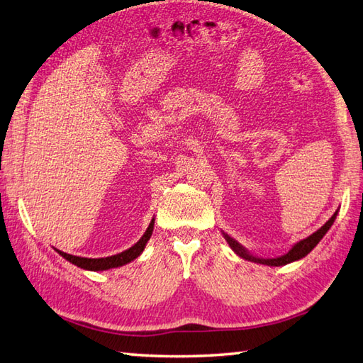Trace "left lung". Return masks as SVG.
I'll list each match as a JSON object with an SVG mask.
<instances>
[{"label": "left lung", "instance_id": "8db88e82", "mask_svg": "<svg viewBox=\"0 0 363 363\" xmlns=\"http://www.w3.org/2000/svg\"><path fill=\"white\" fill-rule=\"evenodd\" d=\"M337 214L338 211L335 213L330 219H328L324 225H322L318 232H314L313 235H309L308 238L301 240L296 242L295 246H292V249L289 250L287 254L281 255V257H276V259H260V257H254L250 255L247 250L242 247L238 241H235L233 238H230L228 235L223 233V238L227 240V242L230 245V247H232L236 254H238L240 257H242L245 260H249V262H255V263H260V265H268V267H282V265H287V263H292L295 260H300L303 259V257L308 255L311 250L318 246V242L324 238V235L328 232V228H330L333 225L335 219H337Z\"/></svg>", "mask_w": 363, "mask_h": 363}]
</instances>
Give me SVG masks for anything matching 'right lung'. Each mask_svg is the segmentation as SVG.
Listing matches in <instances>:
<instances>
[{
  "label": "right lung",
  "mask_w": 363,
  "mask_h": 363,
  "mask_svg": "<svg viewBox=\"0 0 363 363\" xmlns=\"http://www.w3.org/2000/svg\"><path fill=\"white\" fill-rule=\"evenodd\" d=\"M154 220L152 219L149 223V227L144 235L141 236V240L136 242V245L131 246L130 249L123 250L121 254L111 255V257H101V259H87V257H77V255H71L67 252H62V250L55 249L58 254H60L63 259H67L68 262H71L72 265H76L79 268L84 269H90V272H104V269H111V268H117L122 265H127L131 260H135L136 257H140L141 252L146 247L147 241L150 240V235L154 232Z\"/></svg>",
  "instance_id": "1"
}]
</instances>
